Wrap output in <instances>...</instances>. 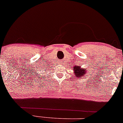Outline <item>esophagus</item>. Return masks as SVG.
<instances>
[{
    "label": "esophagus",
    "instance_id": "1",
    "mask_svg": "<svg viewBox=\"0 0 123 123\" xmlns=\"http://www.w3.org/2000/svg\"><path fill=\"white\" fill-rule=\"evenodd\" d=\"M62 62H63L62 61H61V62H60V63H61V64H62Z\"/></svg>",
    "mask_w": 123,
    "mask_h": 123
}]
</instances>
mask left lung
Instances as JSON below:
<instances>
[{
  "mask_svg": "<svg viewBox=\"0 0 123 123\" xmlns=\"http://www.w3.org/2000/svg\"><path fill=\"white\" fill-rule=\"evenodd\" d=\"M73 70L75 73L74 76H76L77 78L82 77L85 76V74L86 73V69H82V68L80 67V66H75L74 67Z\"/></svg>",
  "mask_w": 123,
  "mask_h": 123,
  "instance_id": "1",
  "label": "left lung"
}]
</instances>
